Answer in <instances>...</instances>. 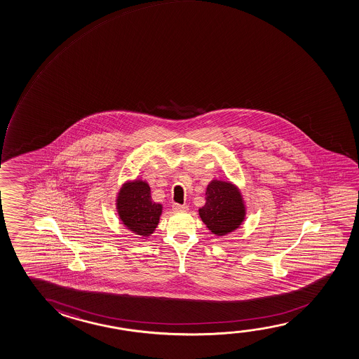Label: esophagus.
<instances>
[{
	"label": "esophagus",
	"instance_id": "1",
	"mask_svg": "<svg viewBox=\"0 0 359 359\" xmlns=\"http://www.w3.org/2000/svg\"><path fill=\"white\" fill-rule=\"evenodd\" d=\"M172 210H175V211H182V212H185L189 210L187 205H179V203H174L172 205Z\"/></svg>",
	"mask_w": 359,
	"mask_h": 359
}]
</instances>
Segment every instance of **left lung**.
<instances>
[{
    "instance_id": "8db88e82",
    "label": "left lung",
    "mask_w": 359,
    "mask_h": 359,
    "mask_svg": "<svg viewBox=\"0 0 359 359\" xmlns=\"http://www.w3.org/2000/svg\"><path fill=\"white\" fill-rule=\"evenodd\" d=\"M205 200V205L198 208V215L215 236L222 237L232 233L245 222V200L233 182L213 179L206 187Z\"/></svg>"
}]
</instances>
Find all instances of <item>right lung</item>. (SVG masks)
<instances>
[{
	"mask_svg": "<svg viewBox=\"0 0 359 359\" xmlns=\"http://www.w3.org/2000/svg\"><path fill=\"white\" fill-rule=\"evenodd\" d=\"M116 211L126 229L149 237L159 224L163 205L151 200L149 184L143 179L127 180L116 195Z\"/></svg>",
	"mask_w": 359,
	"mask_h": 359,
	"instance_id": "add662e5",
	"label": "right lung"
}]
</instances>
